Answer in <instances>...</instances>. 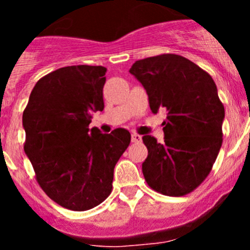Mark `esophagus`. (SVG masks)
Here are the masks:
<instances>
[{
  "label": "esophagus",
  "instance_id": "esophagus-1",
  "mask_svg": "<svg viewBox=\"0 0 250 250\" xmlns=\"http://www.w3.org/2000/svg\"><path fill=\"white\" fill-rule=\"evenodd\" d=\"M131 141H132V143H140L141 135H139V134H136V132H132V134H131Z\"/></svg>",
  "mask_w": 250,
  "mask_h": 250
}]
</instances>
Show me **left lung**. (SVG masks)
<instances>
[{"mask_svg":"<svg viewBox=\"0 0 250 250\" xmlns=\"http://www.w3.org/2000/svg\"><path fill=\"white\" fill-rule=\"evenodd\" d=\"M130 74L146 90L151 111H167L164 144L143 136L147 147L145 180L164 195H187L207 179L222 146L225 112L215 83L190 60L175 54L139 60Z\"/></svg>","mask_w":250,"mask_h":250,"instance_id":"obj_1","label":"left lung"}]
</instances>
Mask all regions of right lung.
I'll return each instance as SVG.
<instances>
[{
    "label": "right lung",
    "mask_w": 250,
    "mask_h": 250,
    "mask_svg": "<svg viewBox=\"0 0 250 250\" xmlns=\"http://www.w3.org/2000/svg\"><path fill=\"white\" fill-rule=\"evenodd\" d=\"M106 68L66 66L41 77L22 115L23 144L39 185L61 207L85 211L112 190L114 167L131 140L125 129H89L103 111Z\"/></svg>",
    "instance_id": "1"
}]
</instances>
